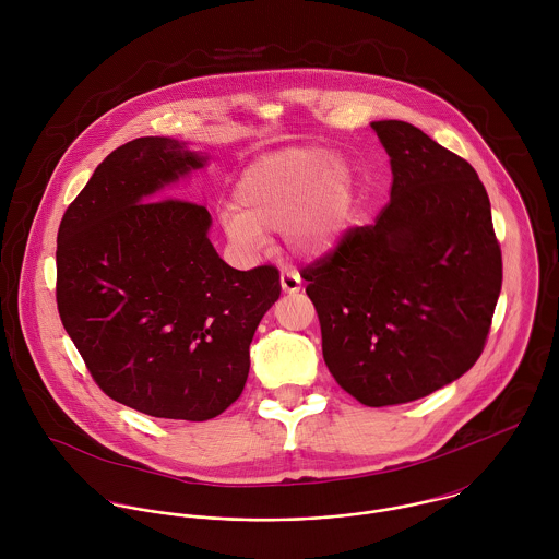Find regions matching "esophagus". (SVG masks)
I'll return each mask as SVG.
<instances>
[{
  "instance_id": "obj_1",
  "label": "esophagus",
  "mask_w": 559,
  "mask_h": 559,
  "mask_svg": "<svg viewBox=\"0 0 559 559\" xmlns=\"http://www.w3.org/2000/svg\"><path fill=\"white\" fill-rule=\"evenodd\" d=\"M280 284L284 293H299L301 290V277L295 269H284L280 275Z\"/></svg>"
}]
</instances>
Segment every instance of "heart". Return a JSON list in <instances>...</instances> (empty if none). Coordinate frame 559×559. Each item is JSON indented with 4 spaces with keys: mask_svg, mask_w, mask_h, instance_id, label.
Here are the masks:
<instances>
[{
    "mask_svg": "<svg viewBox=\"0 0 559 559\" xmlns=\"http://www.w3.org/2000/svg\"><path fill=\"white\" fill-rule=\"evenodd\" d=\"M235 209L222 213L226 233L255 245L266 230H286L301 255L329 251L357 211L355 176L346 160L320 148H288L242 169Z\"/></svg>",
    "mask_w": 559,
    "mask_h": 559,
    "instance_id": "obj_1",
    "label": "heart"
}]
</instances>
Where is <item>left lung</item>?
I'll list each match as a JSON object with an SVG mask.
<instances>
[{"label": "left lung", "mask_w": 559, "mask_h": 559, "mask_svg": "<svg viewBox=\"0 0 559 559\" xmlns=\"http://www.w3.org/2000/svg\"><path fill=\"white\" fill-rule=\"evenodd\" d=\"M392 195L301 271L322 357L366 406L424 399L478 361L501 293V249L476 169L402 120L372 122Z\"/></svg>", "instance_id": "8db88e82"}]
</instances>
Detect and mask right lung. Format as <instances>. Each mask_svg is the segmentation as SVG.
<instances>
[{
  "label": "right lung",
  "mask_w": 559,
  "mask_h": 559,
  "mask_svg": "<svg viewBox=\"0 0 559 559\" xmlns=\"http://www.w3.org/2000/svg\"><path fill=\"white\" fill-rule=\"evenodd\" d=\"M204 157L138 138L103 160L58 230V312L109 399L140 413L206 421L239 399L258 322L280 271H237L206 237L204 206L160 198Z\"/></svg>",
  "instance_id": "right-lung-1"
}]
</instances>
